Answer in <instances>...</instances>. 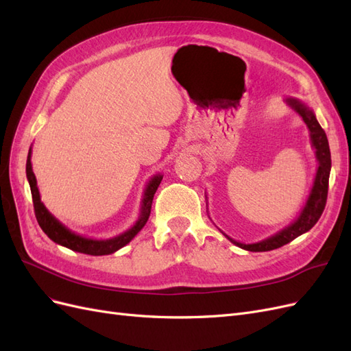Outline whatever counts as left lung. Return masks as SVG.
I'll list each match as a JSON object with an SVG mask.
<instances>
[{"mask_svg":"<svg viewBox=\"0 0 351 351\" xmlns=\"http://www.w3.org/2000/svg\"><path fill=\"white\" fill-rule=\"evenodd\" d=\"M285 101L287 105L292 110H295L302 118V121L306 122V125L310 131L311 147L315 149V155H316L319 167L316 169L315 182H313V186H311V191L306 201V205L302 206V210L297 219L293 220L289 226H287L285 229L274 233L267 239H263L260 242H254V243L238 242L232 239L230 236H227L224 232H221L232 243L251 252H263V251H271V250L280 248V246L289 243L291 241L298 238V236H301L302 233L308 232L311 227L317 223L326 205L328 183H329V173H330V150H329L326 134L324 128H322L317 122L315 112L311 110L306 103H302L297 99H285Z\"/></svg>","mask_w":351,"mask_h":351,"instance_id":"8db88e82","label":"left lung"}]
</instances>
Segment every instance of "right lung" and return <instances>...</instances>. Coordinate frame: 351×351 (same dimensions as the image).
Here are the masks:
<instances>
[{"label":"right lung","instance_id":"right-lung-1","mask_svg":"<svg viewBox=\"0 0 351 351\" xmlns=\"http://www.w3.org/2000/svg\"><path fill=\"white\" fill-rule=\"evenodd\" d=\"M31 155H32V149H29V154H27V159H26V177L31 186L35 217L43 232L49 236L53 242L66 246V248H69L75 252L88 254V255H109V254L117 252L127 243H130L131 239H134V236L143 229L145 224L147 223L149 215H150V208H152L154 195L158 191L160 182H162V174H156L147 182L143 192V199H141L140 202L138 219L134 223V226L130 227L127 232L115 236V238L91 239L68 229V227L56 219V217L47 210L45 205L41 202L40 191H38V186H36V178L32 171Z\"/></svg>","mask_w":351,"mask_h":351}]
</instances>
